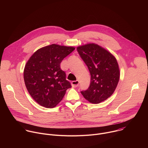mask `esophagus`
Returning <instances> with one entry per match:
<instances>
[{
    "instance_id": "34e87169",
    "label": "esophagus",
    "mask_w": 148,
    "mask_h": 148,
    "mask_svg": "<svg viewBox=\"0 0 148 148\" xmlns=\"http://www.w3.org/2000/svg\"><path fill=\"white\" fill-rule=\"evenodd\" d=\"M79 84V81L78 80H76V81H73L71 82V85L73 86V87L75 88L77 87H78Z\"/></svg>"
}]
</instances>
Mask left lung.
Instances as JSON below:
<instances>
[{"label": "left lung", "mask_w": 148, "mask_h": 148, "mask_svg": "<svg viewBox=\"0 0 148 148\" xmlns=\"http://www.w3.org/2000/svg\"><path fill=\"white\" fill-rule=\"evenodd\" d=\"M77 50L91 74L90 87L81 91V94L92 103L106 100L114 93L119 80L120 71L116 58L95 43L78 46Z\"/></svg>", "instance_id": "left-lung-1"}]
</instances>
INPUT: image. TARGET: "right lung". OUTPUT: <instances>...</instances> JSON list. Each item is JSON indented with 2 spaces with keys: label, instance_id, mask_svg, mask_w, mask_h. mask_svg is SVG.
<instances>
[{
  "label": "right lung",
  "instance_id": "obj_1",
  "mask_svg": "<svg viewBox=\"0 0 148 148\" xmlns=\"http://www.w3.org/2000/svg\"><path fill=\"white\" fill-rule=\"evenodd\" d=\"M75 47L53 44L39 49L25 67L26 87L33 99L45 108H54L62 100L71 84L61 70L62 60Z\"/></svg>",
  "mask_w": 148,
  "mask_h": 148
}]
</instances>
